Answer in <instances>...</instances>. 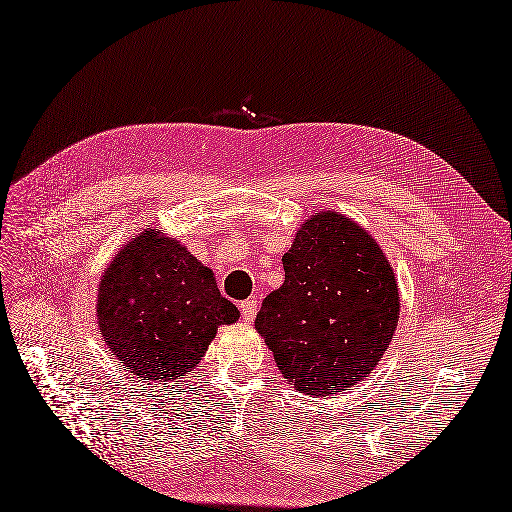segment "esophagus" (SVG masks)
<instances>
[{"mask_svg": "<svg viewBox=\"0 0 512 512\" xmlns=\"http://www.w3.org/2000/svg\"><path fill=\"white\" fill-rule=\"evenodd\" d=\"M256 310H258L256 299H245V302H241V315H243V319H245L247 323L254 321Z\"/></svg>", "mask_w": 512, "mask_h": 512, "instance_id": "obj_1", "label": "esophagus"}]
</instances>
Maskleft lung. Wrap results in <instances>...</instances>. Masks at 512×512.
Listing matches in <instances>:
<instances>
[{
    "instance_id": "obj_1",
    "label": "left lung",
    "mask_w": 512,
    "mask_h": 512,
    "mask_svg": "<svg viewBox=\"0 0 512 512\" xmlns=\"http://www.w3.org/2000/svg\"><path fill=\"white\" fill-rule=\"evenodd\" d=\"M282 267L256 330L286 382L326 397L365 380L400 321L397 280L378 241L350 217L319 210L299 226Z\"/></svg>"
}]
</instances>
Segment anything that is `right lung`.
Segmentation results:
<instances>
[{
	"label": "right lung",
	"instance_id": "1",
	"mask_svg": "<svg viewBox=\"0 0 512 512\" xmlns=\"http://www.w3.org/2000/svg\"><path fill=\"white\" fill-rule=\"evenodd\" d=\"M95 308L108 350L145 384L178 382L199 365L217 328L239 321L213 269L152 228L110 260Z\"/></svg>",
	"mask_w": 512,
	"mask_h": 512
}]
</instances>
